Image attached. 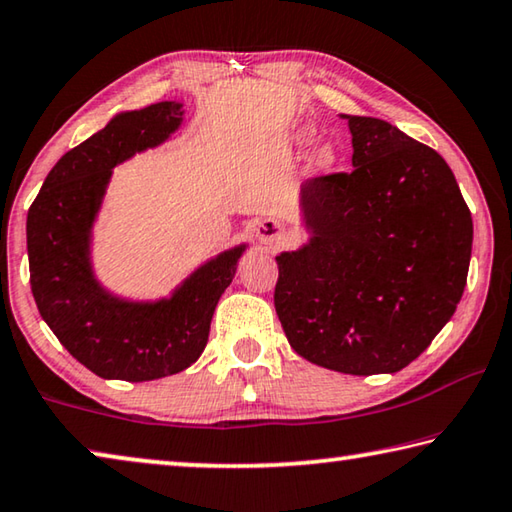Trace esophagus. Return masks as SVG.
<instances>
[{
	"mask_svg": "<svg viewBox=\"0 0 512 512\" xmlns=\"http://www.w3.org/2000/svg\"><path fill=\"white\" fill-rule=\"evenodd\" d=\"M255 232H257V239L262 241V244H275L277 246V244H282V241H284L282 223L275 221V219H262L257 223Z\"/></svg>",
	"mask_w": 512,
	"mask_h": 512,
	"instance_id": "1",
	"label": "esophagus"
}]
</instances>
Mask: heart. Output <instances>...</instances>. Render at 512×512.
Instances as JSON below:
<instances>
[{
    "label": "heart",
    "instance_id": "b5f03b06",
    "mask_svg": "<svg viewBox=\"0 0 512 512\" xmlns=\"http://www.w3.org/2000/svg\"><path fill=\"white\" fill-rule=\"evenodd\" d=\"M316 162L320 164V167H327V164H332V162H334V151H332V146H327V144L318 146V151H316Z\"/></svg>",
    "mask_w": 512,
    "mask_h": 512
}]
</instances>
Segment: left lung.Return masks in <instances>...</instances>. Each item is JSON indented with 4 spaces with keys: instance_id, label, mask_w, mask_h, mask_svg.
Returning <instances> with one entry per match:
<instances>
[{
    "instance_id": "1",
    "label": "left lung",
    "mask_w": 512,
    "mask_h": 512,
    "mask_svg": "<svg viewBox=\"0 0 512 512\" xmlns=\"http://www.w3.org/2000/svg\"><path fill=\"white\" fill-rule=\"evenodd\" d=\"M345 119L354 169L302 185L311 239L275 257V311L302 359L345 375L397 372L461 302L472 214L431 146L384 119Z\"/></svg>"
}]
</instances>
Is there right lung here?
<instances>
[{
  "label": "right lung",
  "instance_id": "add662e5",
  "mask_svg": "<svg viewBox=\"0 0 512 512\" xmlns=\"http://www.w3.org/2000/svg\"><path fill=\"white\" fill-rule=\"evenodd\" d=\"M183 103L160 101L121 112L49 171L27 214L31 291L56 339L103 379L151 381L201 357L221 293L246 244L216 255L171 298L133 302L99 284L90 262L92 225L112 167L153 149L183 124Z\"/></svg>",
  "mask_w": 512,
  "mask_h": 512
}]
</instances>
